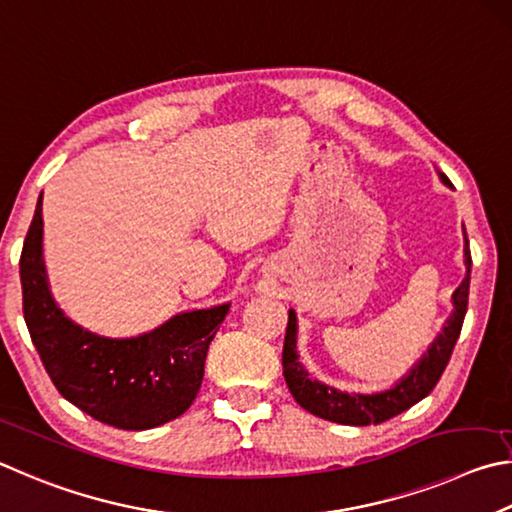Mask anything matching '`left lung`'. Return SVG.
<instances>
[{
    "label": "left lung",
    "mask_w": 512,
    "mask_h": 512,
    "mask_svg": "<svg viewBox=\"0 0 512 512\" xmlns=\"http://www.w3.org/2000/svg\"><path fill=\"white\" fill-rule=\"evenodd\" d=\"M443 184L452 186L450 179L441 175ZM465 274L463 283L452 294L454 312L445 321L443 333L434 339V344L427 348V353L420 357L405 378L396 382V387L380 393H346L328 387V384L312 380L308 371L303 369L297 353V312H288V328H285L283 344V375L288 382V389L299 405L324 420H333L339 425H380L384 420L402 414L416 402L432 393L436 382L441 380L447 362H450L456 339L461 335L465 312H468V294H470V242L465 238Z\"/></svg>",
    "instance_id": "1"
}]
</instances>
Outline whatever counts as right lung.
Here are the masks:
<instances>
[{
  "label": "right lung",
  "mask_w": 512,
  "mask_h": 512,
  "mask_svg": "<svg viewBox=\"0 0 512 512\" xmlns=\"http://www.w3.org/2000/svg\"><path fill=\"white\" fill-rule=\"evenodd\" d=\"M22 306L33 346L60 396L119 429H152L193 405L211 339L229 303L179 312L128 339L89 333L53 301L42 258V195L20 256Z\"/></svg>",
  "instance_id": "right-lung-1"
}]
</instances>
